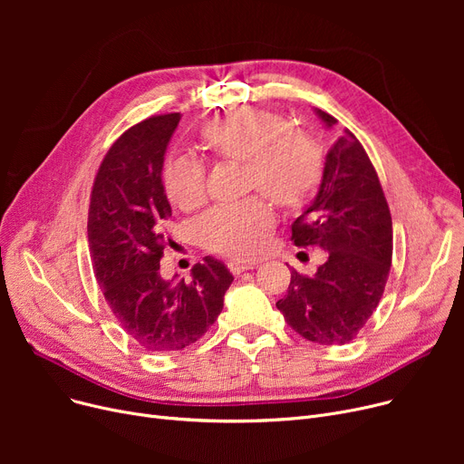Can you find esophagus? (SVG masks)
Instances as JSON below:
<instances>
[{
    "label": "esophagus",
    "instance_id": "obj_1",
    "mask_svg": "<svg viewBox=\"0 0 464 464\" xmlns=\"http://www.w3.org/2000/svg\"><path fill=\"white\" fill-rule=\"evenodd\" d=\"M227 266H229V271H231L235 276H238L240 273L256 269V263H235V261H231Z\"/></svg>",
    "mask_w": 464,
    "mask_h": 464
}]
</instances>
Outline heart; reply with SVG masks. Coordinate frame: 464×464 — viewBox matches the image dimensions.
I'll list each match as a JSON object with an SVG mask.
<instances>
[{"instance_id": "obj_1", "label": "heart", "mask_w": 464, "mask_h": 464, "mask_svg": "<svg viewBox=\"0 0 464 464\" xmlns=\"http://www.w3.org/2000/svg\"><path fill=\"white\" fill-rule=\"evenodd\" d=\"M218 160L245 163L246 189L263 191L284 210H299L318 191L325 173V154L308 131L295 130L271 111L245 107L210 120L199 133ZM161 188L169 203L184 210L207 199L205 165L191 156L169 158L161 169ZM275 214L259 195L235 205L216 207L199 219L203 245L222 256L252 259L263 254Z\"/></svg>"}]
</instances>
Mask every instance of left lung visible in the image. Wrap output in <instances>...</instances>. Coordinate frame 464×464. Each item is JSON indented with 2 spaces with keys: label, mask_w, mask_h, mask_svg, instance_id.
I'll list each match as a JSON object with an SVG mask.
<instances>
[{
  "label": "left lung",
  "mask_w": 464,
  "mask_h": 464,
  "mask_svg": "<svg viewBox=\"0 0 464 464\" xmlns=\"http://www.w3.org/2000/svg\"><path fill=\"white\" fill-rule=\"evenodd\" d=\"M331 128L336 118L318 111ZM295 246L327 250L314 276L291 271L276 308L287 325L314 344H346L376 310L393 257V224L371 158L344 130L325 156L312 205L291 224Z\"/></svg>",
  "instance_id": "1"
}]
</instances>
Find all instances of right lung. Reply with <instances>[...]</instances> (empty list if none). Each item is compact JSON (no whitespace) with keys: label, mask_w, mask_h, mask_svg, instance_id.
<instances>
[{"label":"right lung","mask_w":464,"mask_h":464,"mask_svg":"<svg viewBox=\"0 0 464 464\" xmlns=\"http://www.w3.org/2000/svg\"><path fill=\"white\" fill-rule=\"evenodd\" d=\"M180 112L152 116L121 133L97 170L88 242L97 282L118 324L149 352H177L218 320L233 282L214 257L193 265L189 282L160 275L170 205L161 188L167 144Z\"/></svg>","instance_id":"add662e5"}]
</instances>
